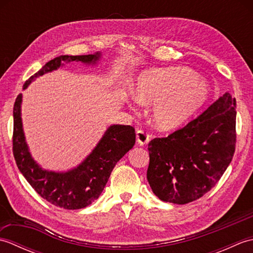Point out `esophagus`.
<instances>
[{
    "label": "esophagus",
    "instance_id": "1",
    "mask_svg": "<svg viewBox=\"0 0 253 253\" xmlns=\"http://www.w3.org/2000/svg\"><path fill=\"white\" fill-rule=\"evenodd\" d=\"M136 137H137V142L140 144V146H144L149 142V135L148 132L144 130H137L136 132Z\"/></svg>",
    "mask_w": 253,
    "mask_h": 253
}]
</instances>
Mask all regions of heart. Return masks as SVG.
Instances as JSON below:
<instances>
[{
    "instance_id": "b5f03b06",
    "label": "heart",
    "mask_w": 253,
    "mask_h": 253,
    "mask_svg": "<svg viewBox=\"0 0 253 253\" xmlns=\"http://www.w3.org/2000/svg\"><path fill=\"white\" fill-rule=\"evenodd\" d=\"M207 85L184 67L155 68L137 78L133 95L141 104L154 103L152 125L161 131L179 128L208 99Z\"/></svg>"
}]
</instances>
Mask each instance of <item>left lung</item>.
Returning <instances> with one entry per match:
<instances>
[{"label": "left lung", "instance_id": "8db88e82", "mask_svg": "<svg viewBox=\"0 0 253 253\" xmlns=\"http://www.w3.org/2000/svg\"><path fill=\"white\" fill-rule=\"evenodd\" d=\"M235 107L226 92L185 127L149 142L147 178L155 196L186 204L216 185L235 153Z\"/></svg>", "mask_w": 253, "mask_h": 253}]
</instances>
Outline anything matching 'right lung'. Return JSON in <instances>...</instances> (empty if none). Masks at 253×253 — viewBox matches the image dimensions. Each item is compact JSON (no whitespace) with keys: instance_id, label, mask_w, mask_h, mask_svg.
Here are the masks:
<instances>
[{"instance_id":"add662e5","label":"right lung","mask_w":253,"mask_h":253,"mask_svg":"<svg viewBox=\"0 0 253 253\" xmlns=\"http://www.w3.org/2000/svg\"><path fill=\"white\" fill-rule=\"evenodd\" d=\"M100 56V53H95L75 56L61 55L53 58L27 80L24 89L35 78L55 71L64 63L80 61L84 64H95ZM20 104L21 94H18L13 111V153L20 173L30 186L53 206L67 210H77L90 206L103 191L116 163L135 146V128L126 125L110 126L93 151L82 164L72 170L55 173L42 169L31 158L25 141Z\"/></svg>"}]
</instances>
